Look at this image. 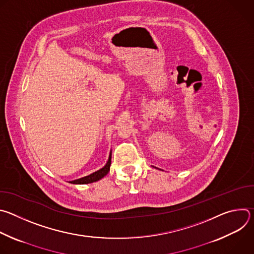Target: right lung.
I'll return each instance as SVG.
<instances>
[{"instance_id": "add662e5", "label": "right lung", "mask_w": 254, "mask_h": 254, "mask_svg": "<svg viewBox=\"0 0 254 254\" xmlns=\"http://www.w3.org/2000/svg\"><path fill=\"white\" fill-rule=\"evenodd\" d=\"M111 164H112V154L110 155V158H108V161H107L106 165H105L102 169H100V170H98V171H96V172L90 174L89 176L80 178V179H78V180L71 181L70 183H72V184H89V183L96 182V181L100 180V179L103 178L108 172H110Z\"/></svg>"}]
</instances>
